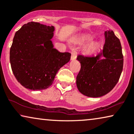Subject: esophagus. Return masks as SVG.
I'll use <instances>...</instances> for the list:
<instances>
[{
	"mask_svg": "<svg viewBox=\"0 0 134 134\" xmlns=\"http://www.w3.org/2000/svg\"><path fill=\"white\" fill-rule=\"evenodd\" d=\"M77 55V53L76 51H72L71 59L72 60H74L76 59Z\"/></svg>",
	"mask_w": 134,
	"mask_h": 134,
	"instance_id": "34e87169",
	"label": "esophagus"
}]
</instances>
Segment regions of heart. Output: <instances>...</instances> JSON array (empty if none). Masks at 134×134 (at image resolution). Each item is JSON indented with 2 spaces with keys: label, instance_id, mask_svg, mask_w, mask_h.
Segmentation results:
<instances>
[{
  "label": "heart",
  "instance_id": "b5f03b06",
  "mask_svg": "<svg viewBox=\"0 0 134 134\" xmlns=\"http://www.w3.org/2000/svg\"><path fill=\"white\" fill-rule=\"evenodd\" d=\"M91 38L87 36H83L82 37H81L79 40V42L80 43H86V42H88L91 41ZM95 49V46L94 44H91L89 46H88L85 49V51H86V53H91L92 52L94 51V50Z\"/></svg>",
  "mask_w": 134,
  "mask_h": 134
}]
</instances>
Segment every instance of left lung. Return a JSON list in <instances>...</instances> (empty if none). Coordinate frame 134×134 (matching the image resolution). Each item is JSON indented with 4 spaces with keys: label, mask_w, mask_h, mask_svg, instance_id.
<instances>
[{
    "label": "left lung",
    "mask_w": 134,
    "mask_h": 134,
    "mask_svg": "<svg viewBox=\"0 0 134 134\" xmlns=\"http://www.w3.org/2000/svg\"><path fill=\"white\" fill-rule=\"evenodd\" d=\"M103 49L96 56L79 55L81 68L76 78L77 88L81 94L90 97L104 96L113 89L121 75L123 55L120 40L112 31L104 32ZM102 56L104 59H99Z\"/></svg>",
    "instance_id": "8db88e82"
}]
</instances>
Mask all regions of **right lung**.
<instances>
[{
  "label": "right lung",
  "instance_id": "add662e5",
  "mask_svg": "<svg viewBox=\"0 0 134 134\" xmlns=\"http://www.w3.org/2000/svg\"><path fill=\"white\" fill-rule=\"evenodd\" d=\"M54 27L31 22L14 35L9 52L11 69L25 88L43 90L53 84L56 74L70 60L69 53L54 48Z\"/></svg>",
  "mask_w": 134,
  "mask_h": 134
}]
</instances>
